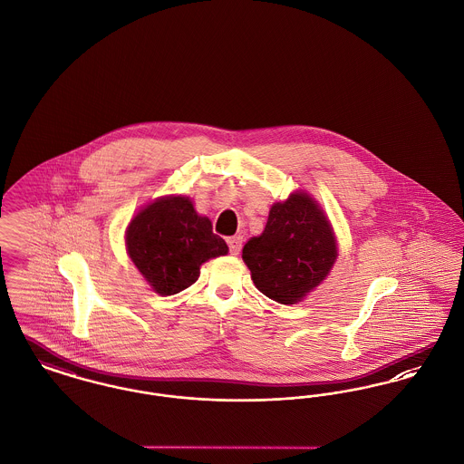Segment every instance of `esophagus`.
Segmentation results:
<instances>
[{
    "label": "esophagus",
    "instance_id": "obj_1",
    "mask_svg": "<svg viewBox=\"0 0 464 464\" xmlns=\"http://www.w3.org/2000/svg\"><path fill=\"white\" fill-rule=\"evenodd\" d=\"M227 244H228V251H230V255H239V251H241V247H243V237H241V236L228 237V239H227Z\"/></svg>",
    "mask_w": 464,
    "mask_h": 464
}]
</instances>
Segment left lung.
Listing matches in <instances>:
<instances>
[{"label": "left lung", "mask_w": 464, "mask_h": 464, "mask_svg": "<svg viewBox=\"0 0 464 464\" xmlns=\"http://www.w3.org/2000/svg\"><path fill=\"white\" fill-rule=\"evenodd\" d=\"M243 260L255 286L288 305L328 276L337 260V244L316 200L298 192L270 208L262 236L244 244Z\"/></svg>", "instance_id": "8db88e82"}]
</instances>
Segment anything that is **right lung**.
<instances>
[{
	"label": "right lung",
	"instance_id": "1",
	"mask_svg": "<svg viewBox=\"0 0 464 464\" xmlns=\"http://www.w3.org/2000/svg\"><path fill=\"white\" fill-rule=\"evenodd\" d=\"M130 260L160 295L192 286L200 266L227 255L228 247L213 234L211 221L198 217L187 197H164L140 211L127 228Z\"/></svg>",
	"mask_w": 464,
	"mask_h": 464
}]
</instances>
